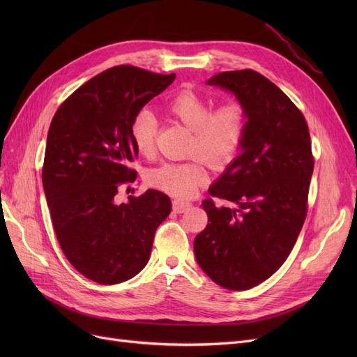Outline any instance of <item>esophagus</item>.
Wrapping results in <instances>:
<instances>
[{
    "mask_svg": "<svg viewBox=\"0 0 357 357\" xmlns=\"http://www.w3.org/2000/svg\"><path fill=\"white\" fill-rule=\"evenodd\" d=\"M172 205H174V211L178 213V214H181V213H185L186 210H190L191 202H183V201L175 199V201L172 202Z\"/></svg>",
    "mask_w": 357,
    "mask_h": 357,
    "instance_id": "34e87169",
    "label": "esophagus"
}]
</instances>
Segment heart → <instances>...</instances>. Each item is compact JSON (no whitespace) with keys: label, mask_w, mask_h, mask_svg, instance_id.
<instances>
[{"label":"heart","mask_w":357,"mask_h":357,"mask_svg":"<svg viewBox=\"0 0 357 357\" xmlns=\"http://www.w3.org/2000/svg\"><path fill=\"white\" fill-rule=\"evenodd\" d=\"M165 111L191 128L190 152L199 153L183 162H165L147 172V182L178 198L191 197L208 179L207 162L230 163L243 146L248 131V111L240 100L213 102L194 89H181L165 102ZM158 121L149 111H140L130 123V139L137 153H155Z\"/></svg>","instance_id":"obj_1"}]
</instances>
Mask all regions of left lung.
<instances>
[{
	"label": "left lung",
	"instance_id": "obj_1",
	"mask_svg": "<svg viewBox=\"0 0 357 357\" xmlns=\"http://www.w3.org/2000/svg\"><path fill=\"white\" fill-rule=\"evenodd\" d=\"M207 84L245 104L248 131L241 153L208 188L238 207L202 201L208 224L194 252L217 285L246 291L284 265L303 229L314 171L310 131L287 93L256 70L221 72Z\"/></svg>",
	"mask_w": 357,
	"mask_h": 357
}]
</instances>
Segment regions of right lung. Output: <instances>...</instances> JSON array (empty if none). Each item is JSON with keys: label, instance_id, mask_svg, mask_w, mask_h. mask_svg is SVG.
I'll return each instance as SVG.
<instances>
[{"label": "right lung", "instance_id": "obj_1", "mask_svg": "<svg viewBox=\"0 0 357 357\" xmlns=\"http://www.w3.org/2000/svg\"><path fill=\"white\" fill-rule=\"evenodd\" d=\"M174 79L175 73L109 68L69 96L50 123L42 181L53 229L69 264L97 284L136 276L172 210L171 198L156 190L126 204L116 195L137 176L130 123Z\"/></svg>", "mask_w": 357, "mask_h": 357}]
</instances>
